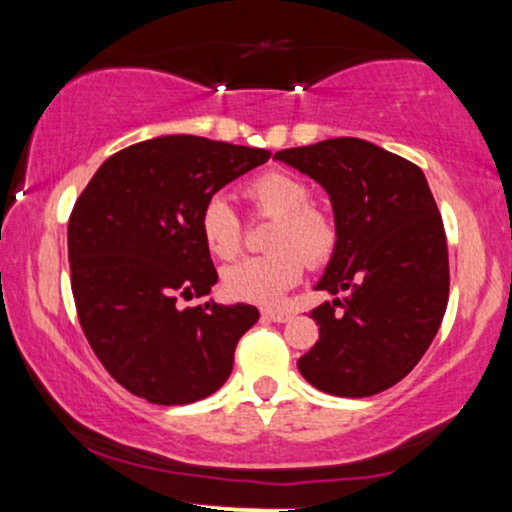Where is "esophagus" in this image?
Listing matches in <instances>:
<instances>
[{
	"instance_id": "obj_1",
	"label": "esophagus",
	"mask_w": 512,
	"mask_h": 512,
	"mask_svg": "<svg viewBox=\"0 0 512 512\" xmlns=\"http://www.w3.org/2000/svg\"><path fill=\"white\" fill-rule=\"evenodd\" d=\"M262 317H264V320H269V322H289L291 313H289V310L267 308V310H262Z\"/></svg>"
}]
</instances>
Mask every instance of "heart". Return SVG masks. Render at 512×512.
<instances>
[{
	"label": "heart",
	"instance_id": "heart-1",
	"mask_svg": "<svg viewBox=\"0 0 512 512\" xmlns=\"http://www.w3.org/2000/svg\"><path fill=\"white\" fill-rule=\"evenodd\" d=\"M245 195L260 214L274 216L267 255L248 257L221 276L223 291L233 301L272 305L281 301L303 276V260L320 267L337 248V226L322 209L310 204L308 182L286 170H267L245 187ZM199 236L204 248L219 260H233L243 248V223L226 197L214 195L199 211Z\"/></svg>",
	"mask_w": 512,
	"mask_h": 512
}]
</instances>
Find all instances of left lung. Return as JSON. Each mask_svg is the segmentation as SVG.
<instances>
[{"mask_svg":"<svg viewBox=\"0 0 512 512\" xmlns=\"http://www.w3.org/2000/svg\"><path fill=\"white\" fill-rule=\"evenodd\" d=\"M274 158L325 187L337 226L315 286L334 301L313 310L320 339L298 370L327 395H378L421 361L448 308V245L424 170L354 137Z\"/></svg>","mask_w":512,"mask_h":512,"instance_id":"1","label":"left lung"}]
</instances>
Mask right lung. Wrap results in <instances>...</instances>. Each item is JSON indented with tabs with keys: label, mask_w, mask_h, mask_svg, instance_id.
<instances>
[{
	"label": "right lung",
	"mask_w": 512,
	"mask_h": 512,
	"mask_svg": "<svg viewBox=\"0 0 512 512\" xmlns=\"http://www.w3.org/2000/svg\"><path fill=\"white\" fill-rule=\"evenodd\" d=\"M264 149L170 134L127 146L96 170L69 216L72 293L93 354L132 395L192 404L233 370L255 305L202 298L219 281L199 211L223 185L267 163Z\"/></svg>",
	"instance_id": "obj_1"
}]
</instances>
